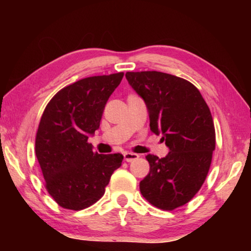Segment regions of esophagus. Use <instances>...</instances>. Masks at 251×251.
Segmentation results:
<instances>
[{
    "label": "esophagus",
    "mask_w": 251,
    "mask_h": 251,
    "mask_svg": "<svg viewBox=\"0 0 251 251\" xmlns=\"http://www.w3.org/2000/svg\"><path fill=\"white\" fill-rule=\"evenodd\" d=\"M123 157H125V161H126V162H131V161L138 159L139 155H138V154H136V153L126 152L125 154H123Z\"/></svg>",
    "instance_id": "obj_1"
}]
</instances>
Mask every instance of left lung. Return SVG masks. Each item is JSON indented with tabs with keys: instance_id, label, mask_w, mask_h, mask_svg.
I'll use <instances>...</instances> for the list:
<instances>
[{
	"instance_id": "obj_1",
	"label": "left lung",
	"mask_w": 251,
	"mask_h": 251,
	"mask_svg": "<svg viewBox=\"0 0 251 251\" xmlns=\"http://www.w3.org/2000/svg\"><path fill=\"white\" fill-rule=\"evenodd\" d=\"M126 77L145 101L151 130L170 151L162 159L146 156L150 173L140 192L151 204L174 210L192 200L208 175L216 145L210 109L181 77L156 71L128 72Z\"/></svg>"
}]
</instances>
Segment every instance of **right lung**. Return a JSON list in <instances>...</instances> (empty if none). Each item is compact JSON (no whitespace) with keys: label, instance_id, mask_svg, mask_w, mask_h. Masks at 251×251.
I'll list each match as a JSON object with an SVG mask.
<instances>
[{"label":"right lung","instance_id":"1","mask_svg":"<svg viewBox=\"0 0 251 251\" xmlns=\"http://www.w3.org/2000/svg\"><path fill=\"white\" fill-rule=\"evenodd\" d=\"M123 73L85 77L58 91L41 118L35 153L46 187L60 207L82 210L105 193L122 154L94 153L88 138L99 129L109 96Z\"/></svg>","mask_w":251,"mask_h":251}]
</instances>
